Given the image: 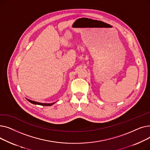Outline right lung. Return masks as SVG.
Listing matches in <instances>:
<instances>
[{
	"instance_id": "1",
	"label": "right lung",
	"mask_w": 150,
	"mask_h": 150,
	"mask_svg": "<svg viewBox=\"0 0 150 150\" xmlns=\"http://www.w3.org/2000/svg\"><path fill=\"white\" fill-rule=\"evenodd\" d=\"M29 102H30V103H33V104H35V105H42V106H51L52 105H53L54 103H39V102H36V101H32V100H30L29 99H27Z\"/></svg>"
}]
</instances>
